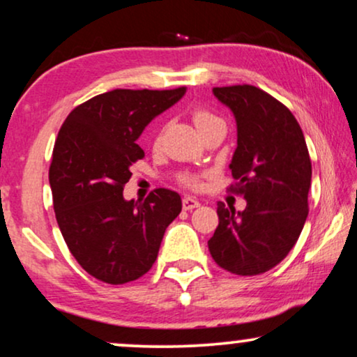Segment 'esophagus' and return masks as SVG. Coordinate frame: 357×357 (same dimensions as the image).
<instances>
[{"mask_svg": "<svg viewBox=\"0 0 357 357\" xmlns=\"http://www.w3.org/2000/svg\"><path fill=\"white\" fill-rule=\"evenodd\" d=\"M182 206H183V210L192 211L193 208H198V206H200V202L195 200V198H192V197H183V200H182Z\"/></svg>", "mask_w": 357, "mask_h": 357, "instance_id": "esophagus-1", "label": "esophagus"}]
</instances>
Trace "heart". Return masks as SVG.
<instances>
[{
    "label": "heart",
    "mask_w": 357,
    "mask_h": 357,
    "mask_svg": "<svg viewBox=\"0 0 357 357\" xmlns=\"http://www.w3.org/2000/svg\"><path fill=\"white\" fill-rule=\"evenodd\" d=\"M192 118H193V123H195V126L198 128V131H203V129L211 126V124L215 123H221L220 116H216V114L210 109L202 108V106H198V108L192 111ZM160 137H162V131L157 132L155 144H159ZM182 182L187 185V187H192V188L200 187V180H198V177H195V175H187V177L182 178Z\"/></svg>",
    "instance_id": "heart-1"
}]
</instances>
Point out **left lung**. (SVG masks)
Wrapping results in <instances>:
<instances>
[{
  "label": "left lung",
  "instance_id": "8db88e82",
  "mask_svg": "<svg viewBox=\"0 0 357 357\" xmlns=\"http://www.w3.org/2000/svg\"><path fill=\"white\" fill-rule=\"evenodd\" d=\"M238 126L229 169L231 190L246 198L236 211L218 203V228L208 241L211 257L236 275L271 271L295 246L308 216L312 160L291 111L252 85L216 86Z\"/></svg>",
  "mask_w": 357,
  "mask_h": 357
}]
</instances>
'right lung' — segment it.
<instances>
[{
    "label": "right lung",
    "instance_id": "1",
    "mask_svg": "<svg viewBox=\"0 0 357 357\" xmlns=\"http://www.w3.org/2000/svg\"><path fill=\"white\" fill-rule=\"evenodd\" d=\"M185 91L116 88L78 105L60 128L49 169L55 218L72 256L95 279L119 285L144 275L182 211L169 188L144 202H126L123 190L144 157L137 137Z\"/></svg>",
    "mask_w": 357,
    "mask_h": 357
}]
</instances>
